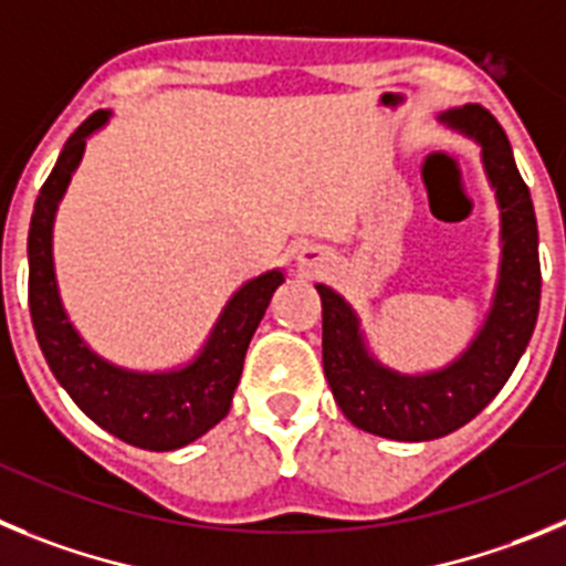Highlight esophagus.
<instances>
[{
	"label": "esophagus",
	"instance_id": "esophagus-1",
	"mask_svg": "<svg viewBox=\"0 0 566 566\" xmlns=\"http://www.w3.org/2000/svg\"><path fill=\"white\" fill-rule=\"evenodd\" d=\"M295 262H298V271H302L304 276H313V273H318L321 268H324L327 256H324V251H318V248H304V251L295 256Z\"/></svg>",
	"mask_w": 566,
	"mask_h": 566
}]
</instances>
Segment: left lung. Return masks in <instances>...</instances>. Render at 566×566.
Masks as SVG:
<instances>
[{
	"label": "left lung",
	"instance_id": "1",
	"mask_svg": "<svg viewBox=\"0 0 566 566\" xmlns=\"http://www.w3.org/2000/svg\"><path fill=\"white\" fill-rule=\"evenodd\" d=\"M442 124L473 137L482 149L488 180L502 217V262L491 310L476 338L448 366L422 375H400L366 349L358 315L344 295L315 284L321 295L324 375L344 417L386 440L422 442L462 429L480 415L516 369L531 344L542 298L538 228L531 191L513 160L505 129L482 106L440 115Z\"/></svg>",
	"mask_w": 566,
	"mask_h": 566
}]
</instances>
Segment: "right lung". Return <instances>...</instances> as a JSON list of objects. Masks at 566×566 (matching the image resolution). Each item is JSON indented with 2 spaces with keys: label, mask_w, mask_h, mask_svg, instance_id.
I'll use <instances>...</instances> for the list:
<instances>
[{
  "label": "right lung",
  "mask_w": 566,
  "mask_h": 566,
  "mask_svg": "<svg viewBox=\"0 0 566 566\" xmlns=\"http://www.w3.org/2000/svg\"><path fill=\"white\" fill-rule=\"evenodd\" d=\"M106 120L109 112L98 109L70 135L35 197L28 233L30 318L50 371L90 420L135 448L175 451L211 431L228 415L248 344L284 273L268 271L242 284L213 324L200 355L180 369L135 371L95 355L61 304L53 268V222L84 157L86 137Z\"/></svg>",
  "instance_id": "obj_1"
}]
</instances>
